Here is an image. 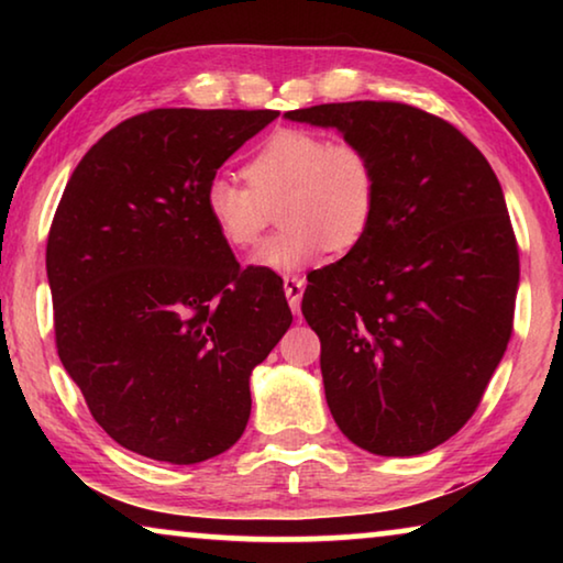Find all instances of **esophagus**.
Segmentation results:
<instances>
[{
    "instance_id": "esophagus-1",
    "label": "esophagus",
    "mask_w": 563,
    "mask_h": 563,
    "mask_svg": "<svg viewBox=\"0 0 563 563\" xmlns=\"http://www.w3.org/2000/svg\"><path fill=\"white\" fill-rule=\"evenodd\" d=\"M283 290H285V298H288V302H290L292 312H298L302 292H305V283L298 278V275H285Z\"/></svg>"
}]
</instances>
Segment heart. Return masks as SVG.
Returning <instances> with one entry per match:
<instances>
[{
  "label": "heart",
  "instance_id": "obj_1",
  "mask_svg": "<svg viewBox=\"0 0 563 563\" xmlns=\"http://www.w3.org/2000/svg\"><path fill=\"white\" fill-rule=\"evenodd\" d=\"M243 176L245 184L208 180L203 203L218 235L238 251L258 245L278 208L285 228L253 255L258 268L298 271L325 251L350 253L375 223L379 170L357 141L278 129L247 156Z\"/></svg>",
  "mask_w": 563,
  "mask_h": 563
}]
</instances>
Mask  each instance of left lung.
<instances>
[{
  "label": "left lung",
  "mask_w": 563,
  "mask_h": 563,
  "mask_svg": "<svg viewBox=\"0 0 563 563\" xmlns=\"http://www.w3.org/2000/svg\"><path fill=\"white\" fill-rule=\"evenodd\" d=\"M285 117L338 129L379 170L367 238L302 295L330 412L373 454L430 452L476 412L511 338L519 247L499 180L460 129L409 103Z\"/></svg>",
  "instance_id": "1"
}]
</instances>
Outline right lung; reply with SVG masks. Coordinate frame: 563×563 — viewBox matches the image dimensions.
Masks as SVG:
<instances>
[{
	"label": "right lung",
	"instance_id": "add662e5",
	"mask_svg": "<svg viewBox=\"0 0 563 563\" xmlns=\"http://www.w3.org/2000/svg\"><path fill=\"white\" fill-rule=\"evenodd\" d=\"M280 111L154 109L74 168L46 241L56 352L113 442L196 464L241 440L247 379L290 328L283 280L206 213L216 170Z\"/></svg>",
	"mask_w": 563,
	"mask_h": 563
}]
</instances>
